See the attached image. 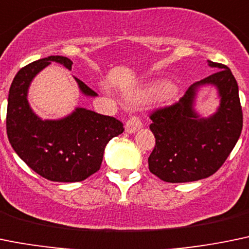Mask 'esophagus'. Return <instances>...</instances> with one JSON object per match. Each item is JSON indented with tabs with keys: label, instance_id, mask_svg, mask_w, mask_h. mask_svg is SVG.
<instances>
[{
	"label": "esophagus",
	"instance_id": "34e87169",
	"mask_svg": "<svg viewBox=\"0 0 249 249\" xmlns=\"http://www.w3.org/2000/svg\"><path fill=\"white\" fill-rule=\"evenodd\" d=\"M141 127H142V123H141V119L139 117H130L129 119H127L126 124H125V131L127 132V134H134V132H136L138 130H140Z\"/></svg>",
	"mask_w": 249,
	"mask_h": 249
}]
</instances>
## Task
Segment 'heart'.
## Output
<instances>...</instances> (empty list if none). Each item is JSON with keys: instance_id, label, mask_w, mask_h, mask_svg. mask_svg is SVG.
I'll return each mask as SVG.
<instances>
[{"instance_id": "heart-1", "label": "heart", "mask_w": 249, "mask_h": 249, "mask_svg": "<svg viewBox=\"0 0 249 249\" xmlns=\"http://www.w3.org/2000/svg\"><path fill=\"white\" fill-rule=\"evenodd\" d=\"M160 86H162V85H151V87L148 88L147 89V92H153V90H156L157 88L160 87ZM176 92V87H174L173 85H166L164 86V88H163V94L166 97H171V96H173V93Z\"/></svg>"}]
</instances>
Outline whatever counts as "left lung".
<instances>
[{
    "mask_svg": "<svg viewBox=\"0 0 249 249\" xmlns=\"http://www.w3.org/2000/svg\"><path fill=\"white\" fill-rule=\"evenodd\" d=\"M217 71L193 83L173 106L151 114L156 145L148 157L151 173L168 183H185L210 177L224 164L240 139L243 125L238 85L231 70L209 61ZM213 85L220 104L210 117L195 109L198 89Z\"/></svg>",
    "mask_w": 249,
    "mask_h": 249,
    "instance_id": "left-lung-1",
    "label": "left lung"
}]
</instances>
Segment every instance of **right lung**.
<instances>
[{"instance_id":"right-lung-1","label":"right lung","mask_w":249,"mask_h":249,"mask_svg":"<svg viewBox=\"0 0 249 249\" xmlns=\"http://www.w3.org/2000/svg\"><path fill=\"white\" fill-rule=\"evenodd\" d=\"M51 62L72 69L67 57L48 56L20 69L13 78L7 104V136L16 153L39 176L53 182H81L101 168L107 143L124 127L115 118L81 107L61 119L38 117L29 106L28 90L34 77ZM75 80L82 94L98 96Z\"/></svg>"}]
</instances>
